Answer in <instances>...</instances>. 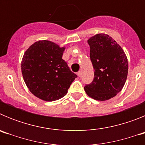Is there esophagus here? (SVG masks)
Segmentation results:
<instances>
[{"label": "esophagus", "mask_w": 145, "mask_h": 145, "mask_svg": "<svg viewBox=\"0 0 145 145\" xmlns=\"http://www.w3.org/2000/svg\"><path fill=\"white\" fill-rule=\"evenodd\" d=\"M81 75H82L81 71H79L78 72V77H80V76H81Z\"/></svg>", "instance_id": "34e87169"}]
</instances>
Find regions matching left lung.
I'll use <instances>...</instances> for the list:
<instances>
[{"label": "left lung", "instance_id": "obj_1", "mask_svg": "<svg viewBox=\"0 0 145 145\" xmlns=\"http://www.w3.org/2000/svg\"><path fill=\"white\" fill-rule=\"evenodd\" d=\"M88 43L94 77L84 89L96 100H107L116 96L125 84L129 69L127 57L108 35H96L88 39Z\"/></svg>", "mask_w": 145, "mask_h": 145}]
</instances>
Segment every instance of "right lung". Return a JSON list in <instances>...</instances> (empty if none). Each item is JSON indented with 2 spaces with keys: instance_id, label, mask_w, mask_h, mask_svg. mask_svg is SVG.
Here are the masks:
<instances>
[{
  "instance_id": "obj_1",
  "label": "right lung",
  "mask_w": 145,
  "mask_h": 145,
  "mask_svg": "<svg viewBox=\"0 0 145 145\" xmlns=\"http://www.w3.org/2000/svg\"><path fill=\"white\" fill-rule=\"evenodd\" d=\"M65 48L49 40H39L25 52L22 72L33 94L52 102L65 96L77 75L62 59Z\"/></svg>"
}]
</instances>
